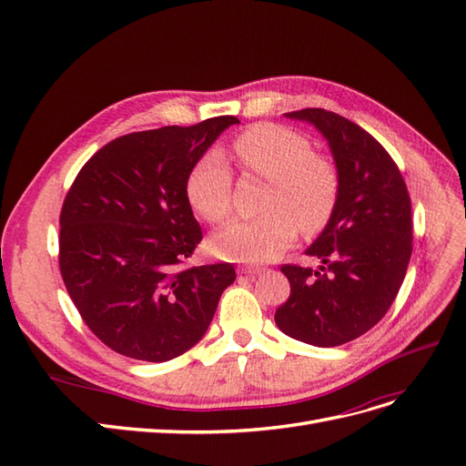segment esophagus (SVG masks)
<instances>
[{
    "label": "esophagus",
    "instance_id": "1",
    "mask_svg": "<svg viewBox=\"0 0 466 466\" xmlns=\"http://www.w3.org/2000/svg\"><path fill=\"white\" fill-rule=\"evenodd\" d=\"M262 270H264V268H260V266H248V264L238 266V274H245V276H257Z\"/></svg>",
    "mask_w": 466,
    "mask_h": 466
}]
</instances>
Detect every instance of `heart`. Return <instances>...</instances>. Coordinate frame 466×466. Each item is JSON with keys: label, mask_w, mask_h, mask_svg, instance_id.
<instances>
[{"label": "heart", "mask_w": 466, "mask_h": 466, "mask_svg": "<svg viewBox=\"0 0 466 466\" xmlns=\"http://www.w3.org/2000/svg\"><path fill=\"white\" fill-rule=\"evenodd\" d=\"M247 171L270 180L258 218L223 225L209 238L218 257L237 262L278 258L303 233H317L334 214L340 177L334 163L313 151L311 139L279 124H257L233 142ZM231 168L219 149H208L190 167L187 198L208 221H223L231 211Z\"/></svg>", "instance_id": "b5f03b06"}]
</instances>
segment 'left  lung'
Instances as JSON below:
<instances>
[{"label": "left lung", "mask_w": 466, "mask_h": 466, "mask_svg": "<svg viewBox=\"0 0 466 466\" xmlns=\"http://www.w3.org/2000/svg\"><path fill=\"white\" fill-rule=\"evenodd\" d=\"M329 142L340 194L327 228L305 250L319 270L281 266L289 299L274 315L295 340L332 348L371 330L402 286L412 255V209L397 163L358 124L324 108L286 115Z\"/></svg>", "instance_id": "obj_1"}]
</instances>
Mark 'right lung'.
<instances>
[{"label":"right lung","mask_w":466,"mask_h":466,"mask_svg":"<svg viewBox=\"0 0 466 466\" xmlns=\"http://www.w3.org/2000/svg\"><path fill=\"white\" fill-rule=\"evenodd\" d=\"M235 116L112 139L83 165L60 214V272L81 319L110 350L168 361L202 340L228 262L180 268L202 229L187 198L190 167Z\"/></svg>","instance_id":"right-lung-1"}]
</instances>
